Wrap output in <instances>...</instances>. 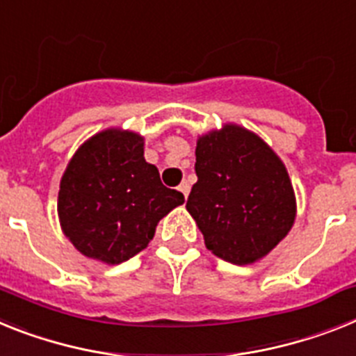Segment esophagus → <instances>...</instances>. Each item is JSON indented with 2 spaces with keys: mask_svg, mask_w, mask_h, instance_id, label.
I'll use <instances>...</instances> for the list:
<instances>
[{
  "mask_svg": "<svg viewBox=\"0 0 356 356\" xmlns=\"http://www.w3.org/2000/svg\"><path fill=\"white\" fill-rule=\"evenodd\" d=\"M190 182L188 181H182L181 184H179V191H181L182 195H184V199H188V195H190Z\"/></svg>",
  "mask_w": 356,
  "mask_h": 356,
  "instance_id": "34e87169",
  "label": "esophagus"
}]
</instances>
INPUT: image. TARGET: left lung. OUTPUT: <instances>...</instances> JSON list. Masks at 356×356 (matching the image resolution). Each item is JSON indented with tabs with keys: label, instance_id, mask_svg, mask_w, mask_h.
<instances>
[{
	"label": "left lung",
	"instance_id": "1",
	"mask_svg": "<svg viewBox=\"0 0 356 356\" xmlns=\"http://www.w3.org/2000/svg\"><path fill=\"white\" fill-rule=\"evenodd\" d=\"M197 182L186 209L218 258L259 261L289 234L296 193L286 166L258 134L236 123L199 136Z\"/></svg>",
	"mask_w": 356,
	"mask_h": 356
}]
</instances>
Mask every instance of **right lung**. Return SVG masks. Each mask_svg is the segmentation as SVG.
I'll use <instances>...</instances> for the list:
<instances>
[{"mask_svg":"<svg viewBox=\"0 0 356 356\" xmlns=\"http://www.w3.org/2000/svg\"><path fill=\"white\" fill-rule=\"evenodd\" d=\"M145 138L111 127L76 148L60 179V229L79 252L118 265L141 252L163 216L184 202L145 161Z\"/></svg>","mask_w":356,"mask_h":356,"instance_id":"right-lung-1","label":"right lung"}]
</instances>
